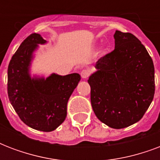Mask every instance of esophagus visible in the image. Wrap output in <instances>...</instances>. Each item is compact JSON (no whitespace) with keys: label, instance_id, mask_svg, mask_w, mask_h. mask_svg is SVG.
I'll return each instance as SVG.
<instances>
[{"label":"esophagus","instance_id":"34e87169","mask_svg":"<svg viewBox=\"0 0 160 160\" xmlns=\"http://www.w3.org/2000/svg\"><path fill=\"white\" fill-rule=\"evenodd\" d=\"M90 70H83L82 71H81V73H80V75H81V77H82L83 79H86V78H88L90 76Z\"/></svg>","mask_w":160,"mask_h":160}]
</instances>
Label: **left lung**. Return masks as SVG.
Instances as JSON below:
<instances>
[{"mask_svg": "<svg viewBox=\"0 0 160 160\" xmlns=\"http://www.w3.org/2000/svg\"><path fill=\"white\" fill-rule=\"evenodd\" d=\"M114 50L99 59L90 75V101L95 115L113 129L134 124L154 99V67L148 51L131 33L116 31Z\"/></svg>", "mask_w": 160, "mask_h": 160, "instance_id": "8db88e82", "label": "left lung"}]
</instances>
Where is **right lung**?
Returning a JSON list of instances; mask_svg holds the SVG:
<instances>
[{
  "label": "right lung",
  "mask_w": 160,
  "mask_h": 160,
  "mask_svg": "<svg viewBox=\"0 0 160 160\" xmlns=\"http://www.w3.org/2000/svg\"><path fill=\"white\" fill-rule=\"evenodd\" d=\"M41 35L33 33L24 40L8 65L7 93L11 105L22 121L32 129L51 132L60 126L67 114V102L80 75L52 74L49 77H31L33 52L38 44H46Z\"/></svg>",
  "instance_id": "obj_1"
}]
</instances>
